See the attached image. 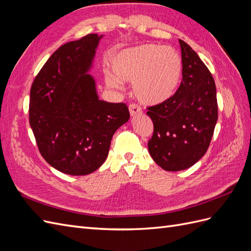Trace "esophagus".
I'll list each match as a JSON object with an SVG mask.
<instances>
[{"instance_id":"1","label":"esophagus","mask_w":251,"mask_h":251,"mask_svg":"<svg viewBox=\"0 0 251 251\" xmlns=\"http://www.w3.org/2000/svg\"><path fill=\"white\" fill-rule=\"evenodd\" d=\"M128 110H130V114H131V116L140 115V114L142 113V110H141V108L139 107V105L135 104V103H132V104H130V107H128Z\"/></svg>"}]
</instances>
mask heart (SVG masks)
<instances>
[{"label":"heart","mask_w":251,"mask_h":251,"mask_svg":"<svg viewBox=\"0 0 251 251\" xmlns=\"http://www.w3.org/2000/svg\"><path fill=\"white\" fill-rule=\"evenodd\" d=\"M114 75L121 81L134 82V93L147 104L169 100L178 90L183 63L179 53L170 47L146 44L117 52L112 58ZM109 87L119 88V81L105 75Z\"/></svg>","instance_id":"b5f03b06"}]
</instances>
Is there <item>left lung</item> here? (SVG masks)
I'll return each mask as SVG.
<instances>
[{
    "instance_id": "8db88e82",
    "label": "left lung",
    "mask_w": 251,
    "mask_h": 251,
    "mask_svg": "<svg viewBox=\"0 0 251 251\" xmlns=\"http://www.w3.org/2000/svg\"><path fill=\"white\" fill-rule=\"evenodd\" d=\"M182 82L172 98L148 108L154 133L148 143L154 161L168 172L191 168L206 153L218 120L216 83L191 46L179 40Z\"/></svg>"
}]
</instances>
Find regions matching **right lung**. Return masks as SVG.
Wrapping results in <instances>:
<instances>
[{"label": "right lung", "mask_w": 251, "mask_h": 251, "mask_svg": "<svg viewBox=\"0 0 251 251\" xmlns=\"http://www.w3.org/2000/svg\"><path fill=\"white\" fill-rule=\"evenodd\" d=\"M101 37L92 33L60 46L30 91L29 123L40 153L52 168L72 176L100 169L114 133L130 118L126 103L98 98L88 74Z\"/></svg>", "instance_id": "obj_1"}]
</instances>
